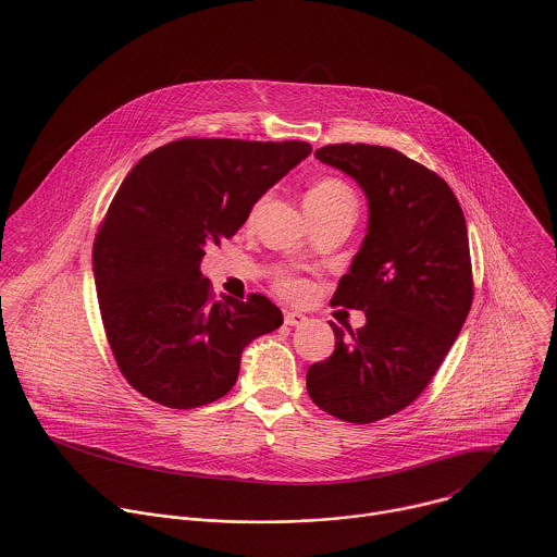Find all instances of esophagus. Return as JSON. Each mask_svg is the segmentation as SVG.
Returning <instances> with one entry per match:
<instances>
[{
    "instance_id": "esophagus-1",
    "label": "esophagus",
    "mask_w": 557,
    "mask_h": 557,
    "mask_svg": "<svg viewBox=\"0 0 557 557\" xmlns=\"http://www.w3.org/2000/svg\"><path fill=\"white\" fill-rule=\"evenodd\" d=\"M305 319L307 318H305L302 313H296V311H286V313H284V323H286V325H300Z\"/></svg>"
}]
</instances>
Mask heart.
Instances as JSON below:
<instances>
[{"mask_svg":"<svg viewBox=\"0 0 557 557\" xmlns=\"http://www.w3.org/2000/svg\"><path fill=\"white\" fill-rule=\"evenodd\" d=\"M307 200H318V202H334V200H338V202H352V196H350V189L343 182H338V180H323V182H319V184L309 189ZM280 288H282L286 296H292V298H300V296H305L307 290H309V286L305 282L294 280V277H284L280 282Z\"/></svg>","mask_w":557,"mask_h":557,"instance_id":"b5f03b06","label":"heart"}]
</instances>
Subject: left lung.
Segmentation results:
<instances>
[{"label": "left lung", "instance_id": "1", "mask_svg": "<svg viewBox=\"0 0 557 557\" xmlns=\"http://www.w3.org/2000/svg\"><path fill=\"white\" fill-rule=\"evenodd\" d=\"M315 159L343 171L368 198V234L332 296L359 309L348 334L307 371V391L330 416L371 424L422 395L472 307L466 216L445 180L393 148L323 146Z\"/></svg>", "mask_w": 557, "mask_h": 557}]
</instances>
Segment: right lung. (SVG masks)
Masks as SVG:
<instances>
[{
  "instance_id": "obj_1",
  "label": "right lung",
  "mask_w": 557,
  "mask_h": 557,
  "mask_svg": "<svg viewBox=\"0 0 557 557\" xmlns=\"http://www.w3.org/2000/svg\"><path fill=\"white\" fill-rule=\"evenodd\" d=\"M309 154L307 141L180 139L129 171L91 261L108 343L144 397L191 409L227 395L244 348L284 323L261 294L212 300L200 263Z\"/></svg>"
}]
</instances>
